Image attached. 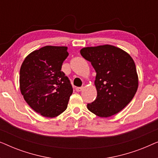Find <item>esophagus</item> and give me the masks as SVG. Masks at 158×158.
I'll list each match as a JSON object with an SVG mask.
<instances>
[{
    "label": "esophagus",
    "mask_w": 158,
    "mask_h": 158,
    "mask_svg": "<svg viewBox=\"0 0 158 158\" xmlns=\"http://www.w3.org/2000/svg\"><path fill=\"white\" fill-rule=\"evenodd\" d=\"M83 87H77L75 88V90H76V91L77 92H80V91H82V90H83Z\"/></svg>",
    "instance_id": "obj_1"
}]
</instances>
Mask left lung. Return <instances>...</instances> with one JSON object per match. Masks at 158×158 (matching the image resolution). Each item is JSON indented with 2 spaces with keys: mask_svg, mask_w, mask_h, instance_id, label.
Returning a JSON list of instances; mask_svg holds the SVG:
<instances>
[{
  "mask_svg": "<svg viewBox=\"0 0 158 158\" xmlns=\"http://www.w3.org/2000/svg\"><path fill=\"white\" fill-rule=\"evenodd\" d=\"M80 52L96 72L97 97L87 105L88 109L105 118L118 113L132 100L139 85L132 57L110 44L84 47Z\"/></svg>",
  "mask_w": 158,
  "mask_h": 158,
  "instance_id": "1",
  "label": "left lung"
}]
</instances>
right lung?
<instances>
[{"label": "right lung", "mask_w": 158, "mask_h": 158, "mask_svg": "<svg viewBox=\"0 0 158 158\" xmlns=\"http://www.w3.org/2000/svg\"><path fill=\"white\" fill-rule=\"evenodd\" d=\"M68 47H43L25 57L20 69L19 88L23 98L36 113L44 117L59 116L68 107L73 88L62 72Z\"/></svg>", "instance_id": "obj_1"}]
</instances>
